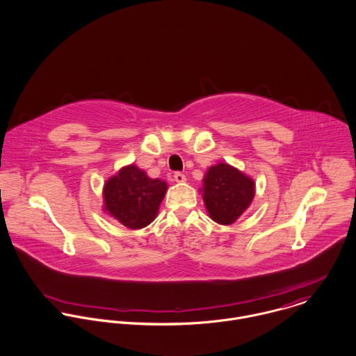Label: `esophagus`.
<instances>
[{"instance_id":"34e87169","label":"esophagus","mask_w":356,"mask_h":356,"mask_svg":"<svg viewBox=\"0 0 356 356\" xmlns=\"http://www.w3.org/2000/svg\"><path fill=\"white\" fill-rule=\"evenodd\" d=\"M174 179H175L178 184H181V182H185V181H186V175L178 171V172L174 174Z\"/></svg>"}]
</instances>
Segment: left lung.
<instances>
[{
	"label": "left lung",
	"mask_w": 356,
	"mask_h": 356,
	"mask_svg": "<svg viewBox=\"0 0 356 356\" xmlns=\"http://www.w3.org/2000/svg\"><path fill=\"white\" fill-rule=\"evenodd\" d=\"M254 196V181L229 164L211 167L204 178V203L209 216L220 225L238 219Z\"/></svg>",
	"instance_id": "8db88e82"
}]
</instances>
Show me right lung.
I'll return each instance as SVG.
<instances>
[{
    "mask_svg": "<svg viewBox=\"0 0 356 356\" xmlns=\"http://www.w3.org/2000/svg\"><path fill=\"white\" fill-rule=\"evenodd\" d=\"M167 184L151 179L136 165H127L104 186L105 209L129 229L148 226L159 211Z\"/></svg>",
    "mask_w": 356,
    "mask_h": 356,
    "instance_id": "1",
    "label": "right lung"
}]
</instances>
